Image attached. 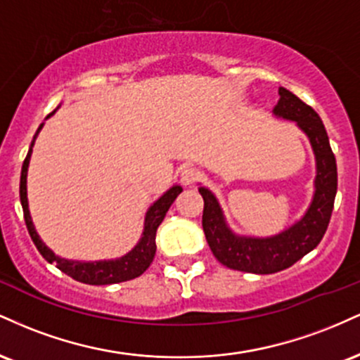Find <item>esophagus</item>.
<instances>
[{"instance_id":"esophagus-1","label":"esophagus","mask_w":360,"mask_h":360,"mask_svg":"<svg viewBox=\"0 0 360 360\" xmlns=\"http://www.w3.org/2000/svg\"><path fill=\"white\" fill-rule=\"evenodd\" d=\"M198 179H200V172L194 167H184L183 171H181V184L183 186L196 184Z\"/></svg>"}]
</instances>
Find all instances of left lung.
Masks as SVG:
<instances>
[{
    "mask_svg": "<svg viewBox=\"0 0 360 360\" xmlns=\"http://www.w3.org/2000/svg\"><path fill=\"white\" fill-rule=\"evenodd\" d=\"M272 113L276 118L295 122L308 137L315 154V191L303 217L271 237L238 235L226 223L217 196L205 186L198 188L205 200L203 230L213 255L230 269L252 274H272L288 269L315 249L326 232L337 194L335 155L316 111L291 91L279 88V101Z\"/></svg>",
    "mask_w": 360,
    "mask_h": 360,
    "instance_id": "left-lung-1",
    "label": "left lung"
}]
</instances>
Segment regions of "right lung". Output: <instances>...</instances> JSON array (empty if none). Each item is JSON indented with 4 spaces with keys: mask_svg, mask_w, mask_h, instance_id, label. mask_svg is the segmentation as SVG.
<instances>
[{
    "mask_svg": "<svg viewBox=\"0 0 360 360\" xmlns=\"http://www.w3.org/2000/svg\"><path fill=\"white\" fill-rule=\"evenodd\" d=\"M56 111L57 110H53L47 118H51ZM42 127L44 123H40L39 130L35 131L34 140H32L30 148H28V154L25 157V162L22 166V177H20V201H22L25 223H27L28 233H30L35 247L39 249L40 254H42V257L47 260V262L56 264L57 269H60L64 274L71 276L72 279L79 281V283L93 284V286H101V284L123 283V281L139 278L140 274H143V272L147 271V267L150 266L152 260H154L155 249H157L155 232L157 229H159L160 223H162L164 217H166L167 210L171 208L172 203H174V200L179 196V193L183 191V188H181L179 184H174L172 188H169L167 191L159 198V200H155L154 203L148 206L146 213V220H143L142 237L139 238L137 245H135L130 252H127L125 255H122V257L108 259V260H93V262L59 257V255L53 254V252L45 245L42 238H40V235L37 233L34 221H32L30 210H28V198H27L28 166H30L32 148L35 146V140L39 137Z\"/></svg>",
    "mask_w": 360,
    "mask_h": 360,
    "instance_id": "1",
    "label": "right lung"
}]
</instances>
